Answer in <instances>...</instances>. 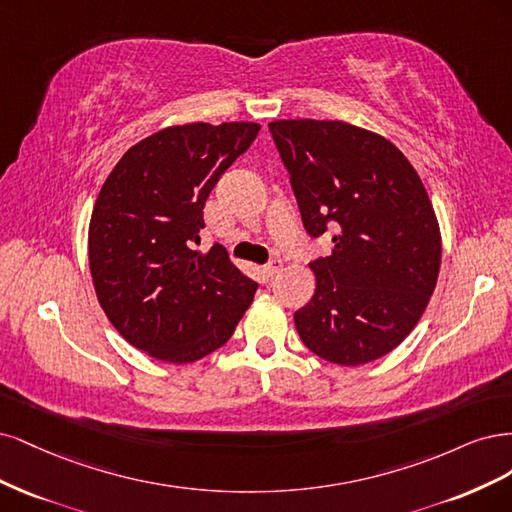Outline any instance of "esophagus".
Returning <instances> with one entry per match:
<instances>
[{"label": "esophagus", "mask_w": 512, "mask_h": 512, "mask_svg": "<svg viewBox=\"0 0 512 512\" xmlns=\"http://www.w3.org/2000/svg\"><path fill=\"white\" fill-rule=\"evenodd\" d=\"M280 270H283V261H280V259H272L270 263L263 266V274H266V276H276Z\"/></svg>", "instance_id": "esophagus-1"}]
</instances>
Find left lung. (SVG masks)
<instances>
[{
	"label": "left lung",
	"mask_w": 512,
	"mask_h": 512,
	"mask_svg": "<svg viewBox=\"0 0 512 512\" xmlns=\"http://www.w3.org/2000/svg\"><path fill=\"white\" fill-rule=\"evenodd\" d=\"M268 127L306 232H336L332 255L310 263L317 289L293 315L298 334L332 364H370L412 332L434 293V206L400 148L374 131L315 119Z\"/></svg>",
	"instance_id": "8db88e82"
}]
</instances>
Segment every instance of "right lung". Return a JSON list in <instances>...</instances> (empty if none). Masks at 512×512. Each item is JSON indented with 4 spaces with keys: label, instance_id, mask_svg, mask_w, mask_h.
<instances>
[{
    "label": "right lung",
    "instance_id": "add662e5",
    "mask_svg": "<svg viewBox=\"0 0 512 512\" xmlns=\"http://www.w3.org/2000/svg\"><path fill=\"white\" fill-rule=\"evenodd\" d=\"M257 123L172 125L134 144L108 174L89 223L97 300L136 349L191 364L229 338L257 283L221 244L195 251L204 204L253 144Z\"/></svg>",
    "mask_w": 512,
    "mask_h": 512
}]
</instances>
